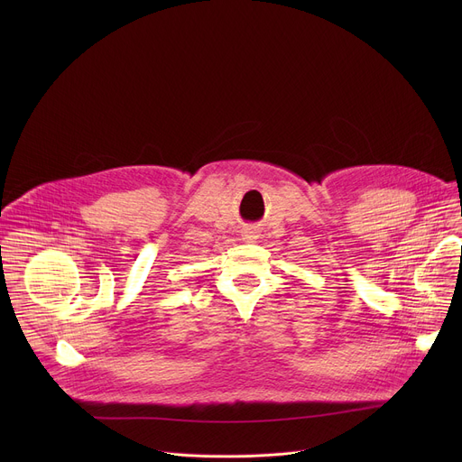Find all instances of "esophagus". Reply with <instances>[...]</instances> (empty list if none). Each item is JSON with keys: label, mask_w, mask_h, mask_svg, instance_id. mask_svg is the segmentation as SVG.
<instances>
[{"label": "esophagus", "mask_w": 462, "mask_h": 462, "mask_svg": "<svg viewBox=\"0 0 462 462\" xmlns=\"http://www.w3.org/2000/svg\"><path fill=\"white\" fill-rule=\"evenodd\" d=\"M243 239L248 243H254L257 239V232L252 228H246V230H243Z\"/></svg>", "instance_id": "1"}]
</instances>
